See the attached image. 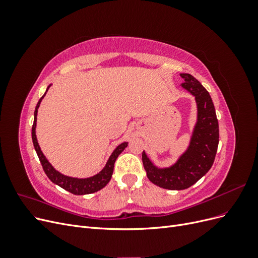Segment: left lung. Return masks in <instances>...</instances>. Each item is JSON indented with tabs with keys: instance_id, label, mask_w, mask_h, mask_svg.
I'll list each match as a JSON object with an SVG mask.
<instances>
[{
	"instance_id": "8db88e82",
	"label": "left lung",
	"mask_w": 258,
	"mask_h": 258,
	"mask_svg": "<svg viewBox=\"0 0 258 258\" xmlns=\"http://www.w3.org/2000/svg\"><path fill=\"white\" fill-rule=\"evenodd\" d=\"M182 87L196 98L198 120L188 150L175 165L170 168L158 169L142 153V161L148 179L155 185L166 189L181 190L194 185L212 167L217 152L220 132L218 121L212 99L208 90L190 74H181Z\"/></svg>"
}]
</instances>
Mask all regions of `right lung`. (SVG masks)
Returning <instances> with one entry per match:
<instances>
[{
	"instance_id": "obj_1",
	"label": "right lung",
	"mask_w": 258,
	"mask_h": 258,
	"mask_svg": "<svg viewBox=\"0 0 258 258\" xmlns=\"http://www.w3.org/2000/svg\"><path fill=\"white\" fill-rule=\"evenodd\" d=\"M49 87H50V85L47 87V90H46V92L48 91ZM46 92L44 93V96L40 99V101H38V102H37V105H36L35 111H34V121H33V126H32V141H33V145H34V148H35V151H36V154L38 156V159H40V161L42 163V167H43V169L45 171L46 175L48 176V178L50 179L52 183L59 185L63 189H66V190H68L70 192H72L74 195L92 194V192H96V191L100 190L101 188H103V187L108 182H110V179L112 177L115 160L117 159V157H118V155L124 150V148L127 147L128 143L124 142V143H121L120 145L117 146L115 150H114V152L112 153V155L110 156V158H108L105 167L102 170H101L100 172L98 174H96V175H93V176L88 177V178H76V177H70V176L61 174L60 172H58L57 170H54L53 167L48 162V160L46 159L44 154L41 151L40 145H38V143H37L36 135H35L37 108L40 107L41 101L45 97Z\"/></svg>"
}]
</instances>
